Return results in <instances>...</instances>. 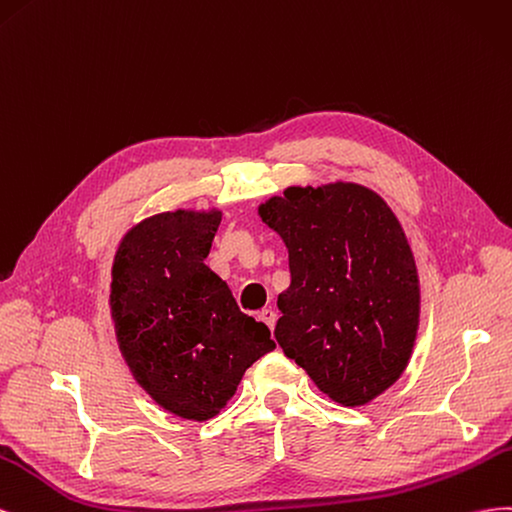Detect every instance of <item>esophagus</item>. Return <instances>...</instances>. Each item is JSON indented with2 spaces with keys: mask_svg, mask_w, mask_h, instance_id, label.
<instances>
[{
  "mask_svg": "<svg viewBox=\"0 0 512 512\" xmlns=\"http://www.w3.org/2000/svg\"><path fill=\"white\" fill-rule=\"evenodd\" d=\"M259 319L264 321V324H266L270 330H274V324H276V313H274L272 309H264V311H259Z\"/></svg>",
  "mask_w": 512,
  "mask_h": 512,
  "instance_id": "34e87169",
  "label": "esophagus"
}]
</instances>
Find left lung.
<instances>
[{"label":"left lung","mask_w":512,"mask_h":512,"mask_svg":"<svg viewBox=\"0 0 512 512\" xmlns=\"http://www.w3.org/2000/svg\"><path fill=\"white\" fill-rule=\"evenodd\" d=\"M257 214L289 253L276 341L334 403L367 405L407 369L420 324L399 218L371 188L343 180L287 186Z\"/></svg>","instance_id":"8db88e82"}]
</instances>
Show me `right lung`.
<instances>
[{"label": "right lung", "mask_w": 512, "mask_h": 512, "mask_svg": "<svg viewBox=\"0 0 512 512\" xmlns=\"http://www.w3.org/2000/svg\"><path fill=\"white\" fill-rule=\"evenodd\" d=\"M218 208H178L130 227L115 248L109 309L135 382L165 412L210 420L246 369L272 352L270 330L244 315L203 259L221 225Z\"/></svg>", "instance_id": "right-lung-1"}]
</instances>
